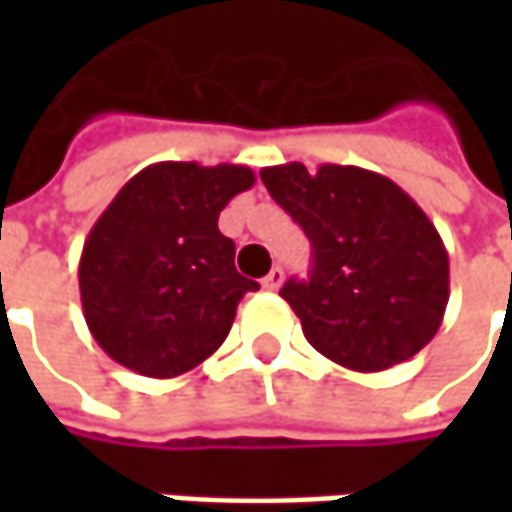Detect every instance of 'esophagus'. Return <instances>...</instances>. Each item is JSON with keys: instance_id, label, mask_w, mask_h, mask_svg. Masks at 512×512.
Instances as JSON below:
<instances>
[{"instance_id": "esophagus-1", "label": "esophagus", "mask_w": 512, "mask_h": 512, "mask_svg": "<svg viewBox=\"0 0 512 512\" xmlns=\"http://www.w3.org/2000/svg\"><path fill=\"white\" fill-rule=\"evenodd\" d=\"M282 282H285V270H282L279 265H273V270H270L265 279H262V287H265V290H279Z\"/></svg>"}]
</instances>
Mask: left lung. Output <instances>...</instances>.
Segmentation results:
<instances>
[{"label": "left lung", "mask_w": 512, "mask_h": 512, "mask_svg": "<svg viewBox=\"0 0 512 512\" xmlns=\"http://www.w3.org/2000/svg\"><path fill=\"white\" fill-rule=\"evenodd\" d=\"M259 176L313 245L310 279L282 287L307 342L359 373L413 359L436 336L450 299L447 250L422 207L356 165L310 173L287 162Z\"/></svg>", "instance_id": "obj_1"}]
</instances>
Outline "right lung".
Listing matches in <instances>:
<instances>
[{
    "instance_id": "obj_1",
    "label": "right lung",
    "mask_w": 512,
    "mask_h": 512,
    "mask_svg": "<svg viewBox=\"0 0 512 512\" xmlns=\"http://www.w3.org/2000/svg\"><path fill=\"white\" fill-rule=\"evenodd\" d=\"M253 182L245 165L156 162L113 196L79 259L85 322L113 362L173 379L219 350L242 296L259 290L219 230Z\"/></svg>"
}]
</instances>
